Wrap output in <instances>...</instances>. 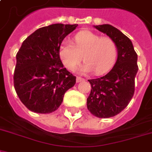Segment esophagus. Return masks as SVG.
<instances>
[{"label":"esophagus","instance_id":"esophagus-1","mask_svg":"<svg viewBox=\"0 0 152 152\" xmlns=\"http://www.w3.org/2000/svg\"><path fill=\"white\" fill-rule=\"evenodd\" d=\"M85 79L84 78H83V77H76V82L77 83H81V82H83V81H84Z\"/></svg>","mask_w":152,"mask_h":152}]
</instances>
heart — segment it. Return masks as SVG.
Masks as SVG:
<instances>
[{"label":"heart","mask_w":152,"mask_h":152,"mask_svg":"<svg viewBox=\"0 0 152 152\" xmlns=\"http://www.w3.org/2000/svg\"><path fill=\"white\" fill-rule=\"evenodd\" d=\"M74 40L75 45L69 39H64L59 50L60 58L69 70H75L82 61V56L85 64L80 71L84 74L94 71L97 75H103L114 66L117 46L111 38L84 30L77 33Z\"/></svg>","instance_id":"b5f03b06"}]
</instances>
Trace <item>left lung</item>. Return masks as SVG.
<instances>
[{"instance_id":"1","label":"left lung","mask_w":152,"mask_h":152,"mask_svg":"<svg viewBox=\"0 0 152 152\" xmlns=\"http://www.w3.org/2000/svg\"><path fill=\"white\" fill-rule=\"evenodd\" d=\"M94 27L115 42L118 58L108 74L88 80L91 91L86 105L89 111L98 118H110L125 109L134 95L138 56L132 41L118 28L108 24Z\"/></svg>"}]
</instances>
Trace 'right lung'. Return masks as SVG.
Returning <instances> with one entry per match:
<instances>
[{"label":"right lung","mask_w":152,"mask_h":152,"mask_svg":"<svg viewBox=\"0 0 152 152\" xmlns=\"http://www.w3.org/2000/svg\"><path fill=\"white\" fill-rule=\"evenodd\" d=\"M75 25L53 24L38 28L22 43L17 53L13 84L18 96L28 110L49 114L63 101L76 77L63 67L59 56L65 37Z\"/></svg>","instance_id":"right-lung-1"}]
</instances>
